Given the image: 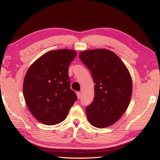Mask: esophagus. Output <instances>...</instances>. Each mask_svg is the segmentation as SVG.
<instances>
[{"mask_svg":"<svg viewBox=\"0 0 160 160\" xmlns=\"http://www.w3.org/2000/svg\"><path fill=\"white\" fill-rule=\"evenodd\" d=\"M76 95H77V97L78 99H79V98H81V96H82V94H81V92H76Z\"/></svg>","mask_w":160,"mask_h":160,"instance_id":"esophagus-1","label":"esophagus"}]
</instances>
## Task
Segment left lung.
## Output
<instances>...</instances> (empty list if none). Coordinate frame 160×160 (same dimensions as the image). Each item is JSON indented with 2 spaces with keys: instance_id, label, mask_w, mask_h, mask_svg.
Segmentation results:
<instances>
[{
  "instance_id": "obj_1",
  "label": "left lung",
  "mask_w": 160,
  "mask_h": 160,
  "mask_svg": "<svg viewBox=\"0 0 160 160\" xmlns=\"http://www.w3.org/2000/svg\"><path fill=\"white\" fill-rule=\"evenodd\" d=\"M79 58L95 84L93 102L86 107L87 119L95 128H107L117 122L129 106L132 91L130 74L110 50H87L80 52Z\"/></svg>"
}]
</instances>
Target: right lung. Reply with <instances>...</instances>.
Here are the masks:
<instances>
[{
  "label": "right lung",
  "instance_id": "obj_1",
  "mask_svg": "<svg viewBox=\"0 0 160 160\" xmlns=\"http://www.w3.org/2000/svg\"><path fill=\"white\" fill-rule=\"evenodd\" d=\"M76 56L73 50H53L39 58L28 70L24 98L30 113L41 123H60L77 100L68 76L69 65Z\"/></svg>",
  "mask_w": 160,
  "mask_h": 160
}]
</instances>
